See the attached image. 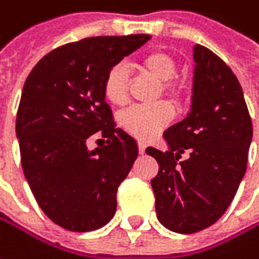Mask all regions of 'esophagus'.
Returning <instances> with one entry per match:
<instances>
[{"label":"esophagus","mask_w":259,"mask_h":259,"mask_svg":"<svg viewBox=\"0 0 259 259\" xmlns=\"http://www.w3.org/2000/svg\"><path fill=\"white\" fill-rule=\"evenodd\" d=\"M138 151H139V154L145 153V145L142 142H138Z\"/></svg>","instance_id":"1"}]
</instances>
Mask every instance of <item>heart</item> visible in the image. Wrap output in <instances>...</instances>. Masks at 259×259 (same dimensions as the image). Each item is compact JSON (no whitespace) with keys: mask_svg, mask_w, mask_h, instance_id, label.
Segmentation results:
<instances>
[{"mask_svg":"<svg viewBox=\"0 0 259 259\" xmlns=\"http://www.w3.org/2000/svg\"><path fill=\"white\" fill-rule=\"evenodd\" d=\"M138 66L142 72L160 81V92L170 104L178 105L185 96L184 82L175 78L178 63L166 52H151L142 56ZM129 71L123 63L114 65L104 80V96L114 106H124L129 101ZM172 120V108L160 102L153 106H132L120 115V124L129 135L147 141L164 129Z\"/></svg>","mask_w":259,"mask_h":259,"instance_id":"b5f03b06","label":"heart"}]
</instances>
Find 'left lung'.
<instances>
[{
    "mask_svg": "<svg viewBox=\"0 0 259 259\" xmlns=\"http://www.w3.org/2000/svg\"><path fill=\"white\" fill-rule=\"evenodd\" d=\"M193 102L188 115L163 133L169 150L148 147L158 163L151 179L155 212L166 228L193 234L215 224L245 177L252 120L230 66L196 44ZM184 152L189 154L181 160Z\"/></svg>",
    "mask_w": 259,
    "mask_h": 259,
    "instance_id": "1",
    "label": "left lung"
}]
</instances>
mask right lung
Masks as SVG:
<instances>
[{
	"instance_id": "add662e5",
	"label": "right lung",
	"mask_w": 259,
	"mask_h": 259,
	"mask_svg": "<svg viewBox=\"0 0 259 259\" xmlns=\"http://www.w3.org/2000/svg\"><path fill=\"white\" fill-rule=\"evenodd\" d=\"M150 38L90 36L60 46L25 81L16 117L22 169L41 210L65 230H98L117 210L138 147L115 127L102 87L106 72ZM95 133L107 145L90 152Z\"/></svg>"
}]
</instances>
